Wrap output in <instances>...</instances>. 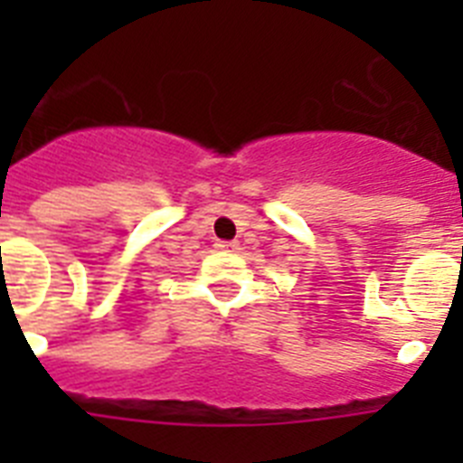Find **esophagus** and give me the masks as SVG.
<instances>
[{"mask_svg": "<svg viewBox=\"0 0 463 463\" xmlns=\"http://www.w3.org/2000/svg\"><path fill=\"white\" fill-rule=\"evenodd\" d=\"M215 248H220V250H239V243H236V241H218V243H215Z\"/></svg>", "mask_w": 463, "mask_h": 463, "instance_id": "obj_1", "label": "esophagus"}]
</instances>
